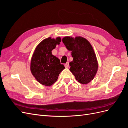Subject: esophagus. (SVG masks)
<instances>
[{"mask_svg":"<svg viewBox=\"0 0 128 128\" xmlns=\"http://www.w3.org/2000/svg\"><path fill=\"white\" fill-rule=\"evenodd\" d=\"M69 62H67L66 64H64V67H65L66 68H68V67H69Z\"/></svg>","mask_w":128,"mask_h":128,"instance_id":"esophagus-1","label":"esophagus"}]
</instances>
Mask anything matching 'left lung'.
Wrapping results in <instances>:
<instances>
[{
	"label": "left lung",
	"mask_w": 128,
	"mask_h": 128,
	"mask_svg": "<svg viewBox=\"0 0 128 128\" xmlns=\"http://www.w3.org/2000/svg\"><path fill=\"white\" fill-rule=\"evenodd\" d=\"M62 41L68 51H72L73 60L69 62V70L79 83H90L98 69L97 59L90 42L80 36H66Z\"/></svg>",
	"instance_id": "1"
}]
</instances>
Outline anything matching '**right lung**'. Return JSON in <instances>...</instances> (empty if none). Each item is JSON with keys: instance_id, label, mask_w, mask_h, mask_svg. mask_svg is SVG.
I'll return each mask as SVG.
<instances>
[{"instance_id": "right-lung-1", "label": "right lung", "mask_w": 128, "mask_h": 128, "mask_svg": "<svg viewBox=\"0 0 128 128\" xmlns=\"http://www.w3.org/2000/svg\"><path fill=\"white\" fill-rule=\"evenodd\" d=\"M61 39L48 37L42 40L34 50L30 62V70L35 79L41 84L51 86L58 78L60 73L65 68L60 60L52 55V51Z\"/></svg>"}]
</instances>
